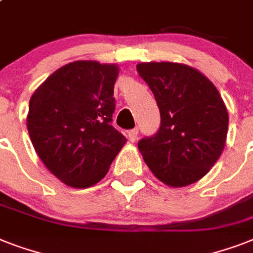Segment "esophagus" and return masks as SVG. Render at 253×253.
<instances>
[{"instance_id": "34e87169", "label": "esophagus", "mask_w": 253, "mask_h": 253, "mask_svg": "<svg viewBox=\"0 0 253 253\" xmlns=\"http://www.w3.org/2000/svg\"><path fill=\"white\" fill-rule=\"evenodd\" d=\"M127 134H128V139H130L131 142H135V140H136V138H138L139 130L138 128H132V130L128 131Z\"/></svg>"}]
</instances>
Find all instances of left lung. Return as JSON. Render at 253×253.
I'll return each mask as SVG.
<instances>
[{
    "label": "left lung",
    "mask_w": 253,
    "mask_h": 253,
    "mask_svg": "<svg viewBox=\"0 0 253 253\" xmlns=\"http://www.w3.org/2000/svg\"><path fill=\"white\" fill-rule=\"evenodd\" d=\"M160 110V127L138 143L143 159L164 184L178 188L210 170L224 148L228 114L219 91L197 69L177 63H140Z\"/></svg>",
    "instance_id": "obj_1"
}]
</instances>
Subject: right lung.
I'll list each match as a JSON object with an SVG mask.
<instances>
[{
	"label": "right lung",
	"instance_id": "add662e5",
	"mask_svg": "<svg viewBox=\"0 0 253 253\" xmlns=\"http://www.w3.org/2000/svg\"><path fill=\"white\" fill-rule=\"evenodd\" d=\"M118 67L73 61L53 72L30 99L27 130L49 172L72 188L106 176L126 138L115 128Z\"/></svg>",
	"mask_w": 253,
	"mask_h": 253
}]
</instances>
